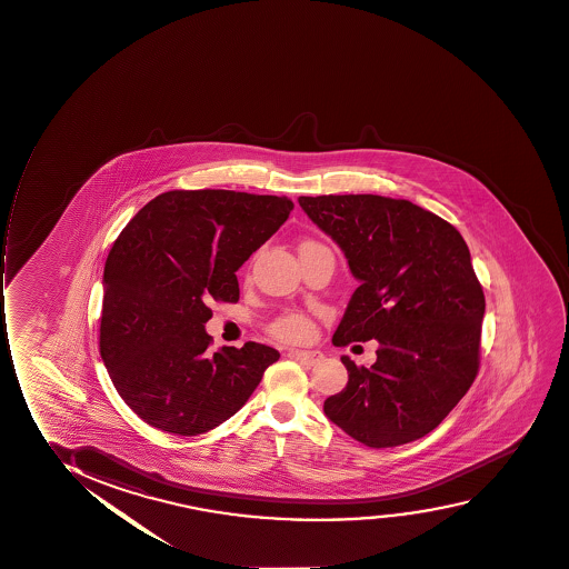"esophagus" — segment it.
Masks as SVG:
<instances>
[{"mask_svg":"<svg viewBox=\"0 0 569 569\" xmlns=\"http://www.w3.org/2000/svg\"><path fill=\"white\" fill-rule=\"evenodd\" d=\"M288 356L292 357V359H298L300 363L303 365H317L321 363L322 361V353L321 351H306V349H290L288 351Z\"/></svg>","mask_w":569,"mask_h":569,"instance_id":"esophagus-1","label":"esophagus"}]
</instances>
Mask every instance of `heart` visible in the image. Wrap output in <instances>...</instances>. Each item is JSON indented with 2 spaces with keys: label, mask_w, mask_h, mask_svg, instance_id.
I'll return each instance as SVG.
<instances>
[{
  "label": "heart",
  "mask_w": 569,
  "mask_h": 569,
  "mask_svg": "<svg viewBox=\"0 0 569 569\" xmlns=\"http://www.w3.org/2000/svg\"><path fill=\"white\" fill-rule=\"evenodd\" d=\"M269 335L284 343H303L313 338L316 327L308 316L298 311H288L269 325Z\"/></svg>",
  "instance_id": "b5f03b06"
}]
</instances>
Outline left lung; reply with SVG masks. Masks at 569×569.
<instances>
[{
  "mask_svg": "<svg viewBox=\"0 0 569 569\" xmlns=\"http://www.w3.org/2000/svg\"><path fill=\"white\" fill-rule=\"evenodd\" d=\"M298 202L342 248L359 281L332 343L378 342L370 367L342 357L348 386L325 401V415L375 449L425 438L479 369L486 296L462 234L409 200L322 194Z\"/></svg>",
  "mask_w": 569,
  "mask_h": 569,
  "instance_id": "obj_1",
  "label": "left lung"
}]
</instances>
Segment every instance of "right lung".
I'll return each instance as SVG.
<instances>
[{
    "label": "right lung",
    "mask_w": 569,
    "mask_h": 569,
    "mask_svg": "<svg viewBox=\"0 0 569 569\" xmlns=\"http://www.w3.org/2000/svg\"><path fill=\"white\" fill-rule=\"evenodd\" d=\"M287 197L202 189L144 204L110 248L99 351L120 398L147 425L199 436L247 403L279 351H210L212 301H239L234 271L288 220Z\"/></svg>",
    "instance_id": "1"
}]
</instances>
